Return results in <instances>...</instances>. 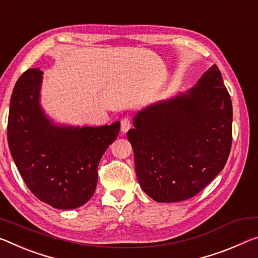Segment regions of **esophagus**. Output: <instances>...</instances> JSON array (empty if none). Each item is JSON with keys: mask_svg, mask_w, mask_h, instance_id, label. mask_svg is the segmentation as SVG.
Masks as SVG:
<instances>
[{"mask_svg": "<svg viewBox=\"0 0 258 258\" xmlns=\"http://www.w3.org/2000/svg\"><path fill=\"white\" fill-rule=\"evenodd\" d=\"M131 126H132V124H131L130 118H127V117L122 118L121 121H120V130H121V132L122 133H126L131 128Z\"/></svg>", "mask_w": 258, "mask_h": 258, "instance_id": "esophagus-1", "label": "esophagus"}]
</instances>
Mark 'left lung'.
<instances>
[{"label":"left lung","mask_w":258,"mask_h":258,"mask_svg":"<svg viewBox=\"0 0 258 258\" xmlns=\"http://www.w3.org/2000/svg\"><path fill=\"white\" fill-rule=\"evenodd\" d=\"M232 118L217 65L189 91L139 111L127 139L145 193L156 202H179L209 185L230 155Z\"/></svg>","instance_id":"1"}]
</instances>
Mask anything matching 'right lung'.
Here are the masks:
<instances>
[{"label":"right lung","instance_id":"obj_1","mask_svg":"<svg viewBox=\"0 0 258 258\" xmlns=\"http://www.w3.org/2000/svg\"><path fill=\"white\" fill-rule=\"evenodd\" d=\"M42 71L30 69L19 77L10 100L8 144L20 175L40 201L76 209L92 198L97 166L116 140L120 122L97 126L57 125L40 105Z\"/></svg>","mask_w":258,"mask_h":258}]
</instances>
